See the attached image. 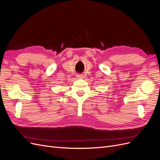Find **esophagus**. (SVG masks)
<instances>
[{
    "label": "esophagus",
    "mask_w": 160,
    "mask_h": 160,
    "mask_svg": "<svg viewBox=\"0 0 160 160\" xmlns=\"http://www.w3.org/2000/svg\"><path fill=\"white\" fill-rule=\"evenodd\" d=\"M83 76H84L82 75V74H77V75H76L77 78H78V79H82V78H84Z\"/></svg>",
    "instance_id": "esophagus-1"
}]
</instances>
